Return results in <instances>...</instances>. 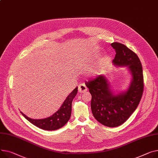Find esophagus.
<instances>
[{"instance_id": "obj_1", "label": "esophagus", "mask_w": 158, "mask_h": 158, "mask_svg": "<svg viewBox=\"0 0 158 158\" xmlns=\"http://www.w3.org/2000/svg\"><path fill=\"white\" fill-rule=\"evenodd\" d=\"M87 90H88V88H87V87L86 86L85 84H83V83L80 84V85H79V87H78L79 93H85V92L87 91Z\"/></svg>"}]
</instances>
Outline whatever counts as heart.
<instances>
[{
	"label": "heart",
	"mask_w": 158,
	"mask_h": 158,
	"mask_svg": "<svg viewBox=\"0 0 158 158\" xmlns=\"http://www.w3.org/2000/svg\"><path fill=\"white\" fill-rule=\"evenodd\" d=\"M97 70H97V69H94L93 71H94V72H97Z\"/></svg>",
	"instance_id": "heart-1"
}]
</instances>
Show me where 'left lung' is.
Instances as JSON below:
<instances>
[{
  "label": "left lung",
  "mask_w": 158,
  "mask_h": 158,
  "mask_svg": "<svg viewBox=\"0 0 158 158\" xmlns=\"http://www.w3.org/2000/svg\"><path fill=\"white\" fill-rule=\"evenodd\" d=\"M115 67H127L131 79L127 89L121 93L113 91L104 75L86 82L91 94V108L93 116L107 127H117L127 121L139 106L143 91V77L141 62L133 51L124 44L113 43Z\"/></svg>",
  "instance_id": "8db88e82"
}]
</instances>
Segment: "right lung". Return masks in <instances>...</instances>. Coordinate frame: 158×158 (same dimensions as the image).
<instances>
[{"mask_svg":"<svg viewBox=\"0 0 158 158\" xmlns=\"http://www.w3.org/2000/svg\"><path fill=\"white\" fill-rule=\"evenodd\" d=\"M77 87L73 89L62 103L60 108L51 116L45 119H34L27 117L20 112L23 116L35 127L44 130H56L61 128L69 121L71 116L72 103L77 93Z\"/></svg>","mask_w":158,"mask_h":158,"instance_id":"add662e5","label":"right lung"}]
</instances>
